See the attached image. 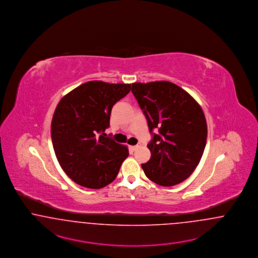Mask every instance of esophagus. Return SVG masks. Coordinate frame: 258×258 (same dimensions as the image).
<instances>
[{
    "mask_svg": "<svg viewBox=\"0 0 258 258\" xmlns=\"http://www.w3.org/2000/svg\"><path fill=\"white\" fill-rule=\"evenodd\" d=\"M140 146H141V145H137V146H130V149H131L132 151H135V150H136V149H138Z\"/></svg>",
    "mask_w": 258,
    "mask_h": 258,
    "instance_id": "34e87169",
    "label": "esophagus"
}]
</instances>
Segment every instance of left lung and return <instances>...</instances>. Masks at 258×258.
Listing matches in <instances>:
<instances>
[{
    "instance_id": "8db88e82",
    "label": "left lung",
    "mask_w": 258,
    "mask_h": 258,
    "mask_svg": "<svg viewBox=\"0 0 258 258\" xmlns=\"http://www.w3.org/2000/svg\"><path fill=\"white\" fill-rule=\"evenodd\" d=\"M132 92L146 115L152 140L150 160L142 165L147 178L161 186L187 179L202 157L207 124L200 104L168 81L132 84ZM158 129V134L153 133Z\"/></svg>"
}]
</instances>
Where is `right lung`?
<instances>
[{
	"instance_id": "obj_1",
	"label": "right lung",
	"mask_w": 258,
	"mask_h": 258,
	"mask_svg": "<svg viewBox=\"0 0 258 258\" xmlns=\"http://www.w3.org/2000/svg\"><path fill=\"white\" fill-rule=\"evenodd\" d=\"M131 90L130 84L87 82L58 102L51 123L56 159L79 185L100 189L115 179L128 157L127 146L106 138L112 106Z\"/></svg>"
}]
</instances>
